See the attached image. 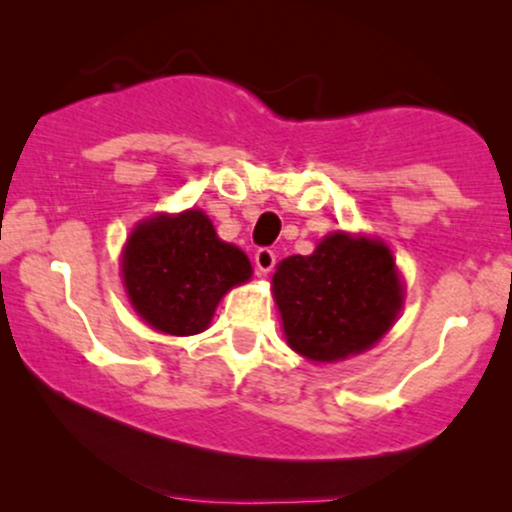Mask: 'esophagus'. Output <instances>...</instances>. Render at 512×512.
<instances>
[{
  "label": "esophagus",
  "mask_w": 512,
  "mask_h": 512,
  "mask_svg": "<svg viewBox=\"0 0 512 512\" xmlns=\"http://www.w3.org/2000/svg\"><path fill=\"white\" fill-rule=\"evenodd\" d=\"M276 264V252L272 248H260L255 252V267L260 274H269Z\"/></svg>",
  "instance_id": "1"
}]
</instances>
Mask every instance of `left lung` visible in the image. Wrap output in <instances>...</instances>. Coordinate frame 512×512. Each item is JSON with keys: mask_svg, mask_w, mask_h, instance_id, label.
Returning a JSON list of instances; mask_svg holds the SVG:
<instances>
[{"mask_svg": "<svg viewBox=\"0 0 512 512\" xmlns=\"http://www.w3.org/2000/svg\"><path fill=\"white\" fill-rule=\"evenodd\" d=\"M272 284L289 346L310 361L370 349L402 305L390 250L346 233L327 236L310 257H286Z\"/></svg>", "mask_w": 512, "mask_h": 512, "instance_id": "1", "label": "left lung"}]
</instances>
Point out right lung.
Here are the masks:
<instances>
[{"label":"right lung","instance_id":"right-lung-1","mask_svg":"<svg viewBox=\"0 0 512 512\" xmlns=\"http://www.w3.org/2000/svg\"><path fill=\"white\" fill-rule=\"evenodd\" d=\"M122 274L129 301L154 330L187 337L209 325L223 293L248 281L252 267L243 250L216 238L202 211L190 209L139 223Z\"/></svg>","mask_w":512,"mask_h":512}]
</instances>
